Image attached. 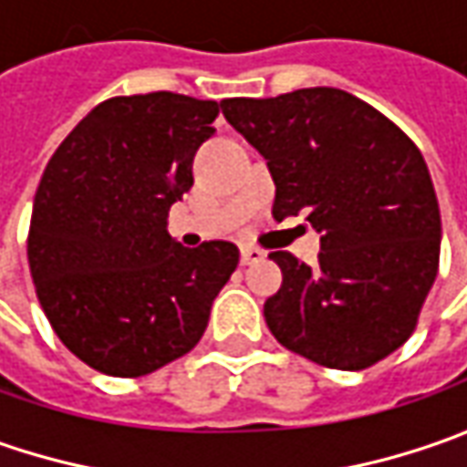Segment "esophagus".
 Returning <instances> with one entry per match:
<instances>
[{
    "label": "esophagus",
    "instance_id": "34e87169",
    "mask_svg": "<svg viewBox=\"0 0 467 467\" xmlns=\"http://www.w3.org/2000/svg\"><path fill=\"white\" fill-rule=\"evenodd\" d=\"M262 260H265L262 249H254V246H244L242 249V265H257Z\"/></svg>",
    "mask_w": 467,
    "mask_h": 467
}]
</instances>
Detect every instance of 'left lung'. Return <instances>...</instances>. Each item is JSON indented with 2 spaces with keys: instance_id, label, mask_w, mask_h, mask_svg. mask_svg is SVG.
<instances>
[{
  "instance_id": "left-lung-1",
  "label": "left lung",
  "mask_w": 467,
  "mask_h": 467,
  "mask_svg": "<svg viewBox=\"0 0 467 467\" xmlns=\"http://www.w3.org/2000/svg\"><path fill=\"white\" fill-rule=\"evenodd\" d=\"M221 109L267 161L273 218L306 213L322 234L317 267L270 254L283 285L265 301L267 327L319 367H374L413 335L440 270V202L421 150L337 88L225 99Z\"/></svg>"
}]
</instances>
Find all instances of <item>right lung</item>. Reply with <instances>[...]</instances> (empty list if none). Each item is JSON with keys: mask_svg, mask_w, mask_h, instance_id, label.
I'll use <instances>...</instances> for the list:
<instances>
[{"mask_svg": "<svg viewBox=\"0 0 467 467\" xmlns=\"http://www.w3.org/2000/svg\"><path fill=\"white\" fill-rule=\"evenodd\" d=\"M215 100L169 90L99 103L36 189L27 265L41 309L96 371L145 377L194 348L239 265L231 242L187 249L166 231L213 137Z\"/></svg>", "mask_w": 467, "mask_h": 467, "instance_id": "1", "label": "right lung"}]
</instances>
